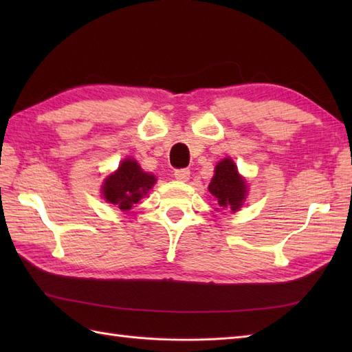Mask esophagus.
<instances>
[{"instance_id":"1","label":"esophagus","mask_w":352,"mask_h":352,"mask_svg":"<svg viewBox=\"0 0 352 352\" xmlns=\"http://www.w3.org/2000/svg\"><path fill=\"white\" fill-rule=\"evenodd\" d=\"M174 177L178 182H188L190 177V170L189 169H175L174 170Z\"/></svg>"}]
</instances>
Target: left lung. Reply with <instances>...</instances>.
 Here are the masks:
<instances>
[{
    "mask_svg": "<svg viewBox=\"0 0 352 352\" xmlns=\"http://www.w3.org/2000/svg\"><path fill=\"white\" fill-rule=\"evenodd\" d=\"M208 192L218 199L221 207H230L236 212L246 197V183L237 174V168L231 159H223L214 168V175L208 184Z\"/></svg>",
    "mask_w": 352,
    "mask_h": 352,
    "instance_id": "1",
    "label": "left lung"
}]
</instances>
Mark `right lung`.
Wrapping results in <instances>:
<instances>
[{
	"mask_svg": "<svg viewBox=\"0 0 352 352\" xmlns=\"http://www.w3.org/2000/svg\"><path fill=\"white\" fill-rule=\"evenodd\" d=\"M154 183L155 177L142 170L136 160L125 159L115 174L104 183L102 195L104 199L121 210H130L142 197L146 195Z\"/></svg>",
	"mask_w": 352,
	"mask_h": 352,
	"instance_id": "add662e5",
	"label": "right lung"
}]
</instances>
